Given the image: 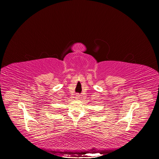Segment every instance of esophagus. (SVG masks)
Listing matches in <instances>:
<instances>
[{
  "instance_id": "obj_1",
  "label": "esophagus",
  "mask_w": 159,
  "mask_h": 159,
  "mask_svg": "<svg viewBox=\"0 0 159 159\" xmlns=\"http://www.w3.org/2000/svg\"><path fill=\"white\" fill-rule=\"evenodd\" d=\"M75 96H76V98H80V95L79 93H77V94L75 95Z\"/></svg>"
}]
</instances>
